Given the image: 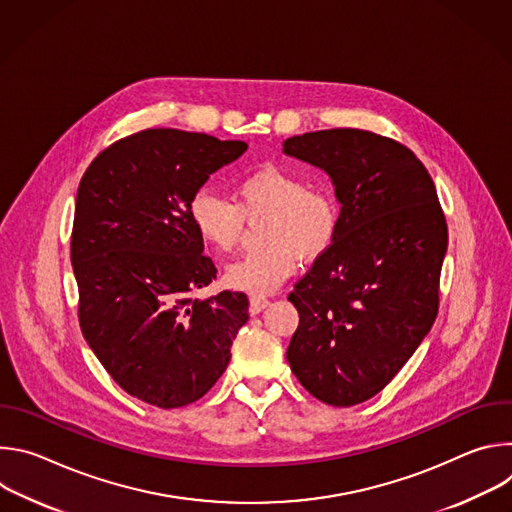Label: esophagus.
I'll return each instance as SVG.
<instances>
[{"label": "esophagus", "instance_id": "obj_1", "mask_svg": "<svg viewBox=\"0 0 512 512\" xmlns=\"http://www.w3.org/2000/svg\"><path fill=\"white\" fill-rule=\"evenodd\" d=\"M269 306V300L265 296H251L249 298V310L251 314H259Z\"/></svg>", "mask_w": 512, "mask_h": 512}]
</instances>
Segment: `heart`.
Instances as JSON below:
<instances>
[{"label":"heart","instance_id":"heart-1","mask_svg":"<svg viewBox=\"0 0 512 512\" xmlns=\"http://www.w3.org/2000/svg\"><path fill=\"white\" fill-rule=\"evenodd\" d=\"M237 202L210 188L192 194L188 216L198 237L218 253H231L241 241L245 218L265 214V247L247 253L227 271V283L249 294H269L306 259L324 253L340 229V202L326 182L277 164L261 166L235 186Z\"/></svg>","mask_w":512,"mask_h":512}]
</instances>
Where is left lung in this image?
Returning <instances> with one entry per match:
<instances>
[{"label":"left lung","mask_w":512,"mask_h":512,"mask_svg":"<svg viewBox=\"0 0 512 512\" xmlns=\"http://www.w3.org/2000/svg\"><path fill=\"white\" fill-rule=\"evenodd\" d=\"M283 152L326 170L340 229L289 302L300 314L289 367L322 403L350 407L383 391L440 308L448 225L431 176L407 145L364 129H324Z\"/></svg>","instance_id":"obj_1"}]
</instances>
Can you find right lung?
Listing matches in <instances>:
<instances>
[{"mask_svg":"<svg viewBox=\"0 0 512 512\" xmlns=\"http://www.w3.org/2000/svg\"><path fill=\"white\" fill-rule=\"evenodd\" d=\"M245 150L239 139L143 129L105 148L79 184L70 261L83 336L125 393L160 409L206 395L249 320L241 291L192 296L216 267L188 216L192 194Z\"/></svg>","mask_w":512,"mask_h":512,"instance_id":"right-lung-1","label":"right lung"}]
</instances>
